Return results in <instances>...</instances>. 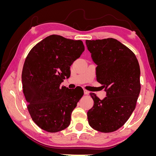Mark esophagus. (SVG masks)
I'll return each mask as SVG.
<instances>
[{
	"label": "esophagus",
	"mask_w": 156,
	"mask_h": 156,
	"mask_svg": "<svg viewBox=\"0 0 156 156\" xmlns=\"http://www.w3.org/2000/svg\"><path fill=\"white\" fill-rule=\"evenodd\" d=\"M88 94V91H87V90H85V89H84V95H87Z\"/></svg>",
	"instance_id": "obj_1"
}]
</instances>
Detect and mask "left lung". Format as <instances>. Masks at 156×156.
<instances>
[{"instance_id": "obj_1", "label": "left lung", "mask_w": 156, "mask_h": 156, "mask_svg": "<svg viewBox=\"0 0 156 156\" xmlns=\"http://www.w3.org/2000/svg\"><path fill=\"white\" fill-rule=\"evenodd\" d=\"M86 45L107 96L101 100L90 94L94 105L87 112L88 124L110 133L123 126L135 110L140 91V66L135 54L117 40H86Z\"/></svg>"}]
</instances>
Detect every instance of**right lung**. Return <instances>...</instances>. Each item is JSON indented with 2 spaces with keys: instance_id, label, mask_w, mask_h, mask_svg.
<instances>
[{
  "instance_id": "obj_1",
  "label": "right lung",
  "mask_w": 156,
  "mask_h": 156,
  "mask_svg": "<svg viewBox=\"0 0 156 156\" xmlns=\"http://www.w3.org/2000/svg\"><path fill=\"white\" fill-rule=\"evenodd\" d=\"M84 51L81 40L51 35L28 54L22 71L23 90L32 120L41 129L58 132L70 124L71 115L83 96L81 87H60L70 66Z\"/></svg>"
}]
</instances>
